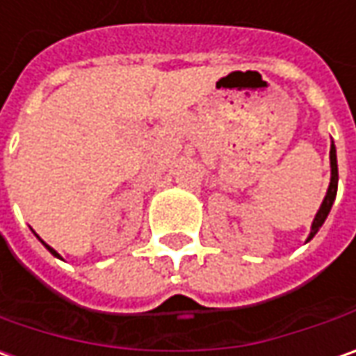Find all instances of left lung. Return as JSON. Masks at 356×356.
<instances>
[{
  "mask_svg": "<svg viewBox=\"0 0 356 356\" xmlns=\"http://www.w3.org/2000/svg\"><path fill=\"white\" fill-rule=\"evenodd\" d=\"M329 161H331V182H329L327 194L323 197L321 206L317 209L316 217H314V223H312V231H309V237L307 241L314 239L319 227L323 225V221L327 219L329 211H331V206L335 202V195H337V182H339V170H337V150H335V145H331V150H329Z\"/></svg>",
  "mask_w": 356,
  "mask_h": 356,
  "instance_id": "left-lung-1",
  "label": "left lung"
}]
</instances>
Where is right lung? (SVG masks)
Returning a JSON list of instances; mask_svg holds the SVG:
<instances>
[{
  "instance_id": "obj_1",
  "label": "right lung",
  "mask_w": 356,
  "mask_h": 356,
  "mask_svg": "<svg viewBox=\"0 0 356 356\" xmlns=\"http://www.w3.org/2000/svg\"><path fill=\"white\" fill-rule=\"evenodd\" d=\"M40 243H42V245H44V247H47V249L50 250V254H54V257H58V252H56V250L52 249V247H49V245H47V243H44V241H40Z\"/></svg>"
}]
</instances>
